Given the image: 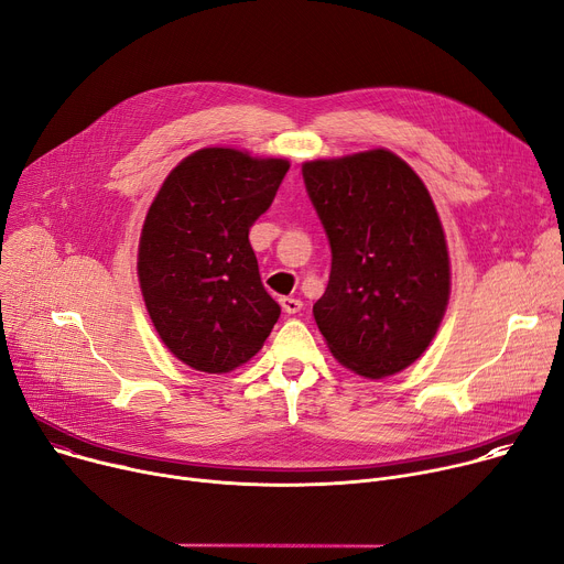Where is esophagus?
<instances>
[{
  "mask_svg": "<svg viewBox=\"0 0 564 564\" xmlns=\"http://www.w3.org/2000/svg\"><path fill=\"white\" fill-rule=\"evenodd\" d=\"M281 308L288 313V315H296L301 308H303V301L301 299H294V296H281Z\"/></svg>",
  "mask_w": 564,
  "mask_h": 564,
  "instance_id": "1",
  "label": "esophagus"
}]
</instances>
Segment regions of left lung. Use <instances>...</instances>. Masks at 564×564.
<instances>
[{
  "mask_svg": "<svg viewBox=\"0 0 564 564\" xmlns=\"http://www.w3.org/2000/svg\"><path fill=\"white\" fill-rule=\"evenodd\" d=\"M301 171L333 256L315 322L346 369L393 376L425 352L449 299V256L430 191L384 148Z\"/></svg>",
  "mask_w": 564,
  "mask_h": 564,
  "instance_id": "obj_1",
  "label": "left lung"
}]
</instances>
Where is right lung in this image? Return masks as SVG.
<instances>
[{
    "label": "right lung",
    "mask_w": 564,
    "mask_h": 564,
    "mask_svg": "<svg viewBox=\"0 0 564 564\" xmlns=\"http://www.w3.org/2000/svg\"><path fill=\"white\" fill-rule=\"evenodd\" d=\"M288 160L202 148L152 199L139 240V285L166 348L195 371L227 373L261 350L281 308L261 283L249 227Z\"/></svg>",
    "instance_id": "right-lung-1"
}]
</instances>
